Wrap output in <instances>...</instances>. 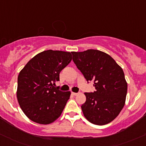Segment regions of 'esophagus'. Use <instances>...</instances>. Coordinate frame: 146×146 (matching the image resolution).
Wrapping results in <instances>:
<instances>
[{"instance_id": "34e87169", "label": "esophagus", "mask_w": 146, "mask_h": 146, "mask_svg": "<svg viewBox=\"0 0 146 146\" xmlns=\"http://www.w3.org/2000/svg\"><path fill=\"white\" fill-rule=\"evenodd\" d=\"M72 95H75V96H76V95H78V93H76V92H72Z\"/></svg>"}]
</instances>
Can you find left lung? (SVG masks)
I'll list each match as a JSON object with an SVG mask.
<instances>
[{
	"instance_id": "obj_1",
	"label": "left lung",
	"mask_w": 146,
	"mask_h": 146,
	"mask_svg": "<svg viewBox=\"0 0 146 146\" xmlns=\"http://www.w3.org/2000/svg\"><path fill=\"white\" fill-rule=\"evenodd\" d=\"M73 61L87 81H93L95 91L85 92L81 109L92 123L105 125L114 120L123 109L127 83L121 68L106 53L96 49L72 52Z\"/></svg>"
}]
</instances>
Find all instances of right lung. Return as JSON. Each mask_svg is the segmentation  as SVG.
<instances>
[{"mask_svg":"<svg viewBox=\"0 0 146 146\" xmlns=\"http://www.w3.org/2000/svg\"><path fill=\"white\" fill-rule=\"evenodd\" d=\"M71 59L70 52L47 50L34 56L20 72L17 100L30 120L48 124L61 116L70 92H63L54 85Z\"/></svg>","mask_w":146,"mask_h":146,"instance_id":"1","label":"right lung"}]
</instances>
